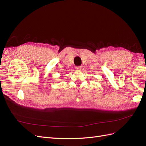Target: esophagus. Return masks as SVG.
I'll return each instance as SVG.
<instances>
[{"instance_id":"esophagus-1","label":"esophagus","mask_w":146,"mask_h":146,"mask_svg":"<svg viewBox=\"0 0 146 146\" xmlns=\"http://www.w3.org/2000/svg\"><path fill=\"white\" fill-rule=\"evenodd\" d=\"M76 69L77 70H81V69H82V66H76Z\"/></svg>"}]
</instances>
